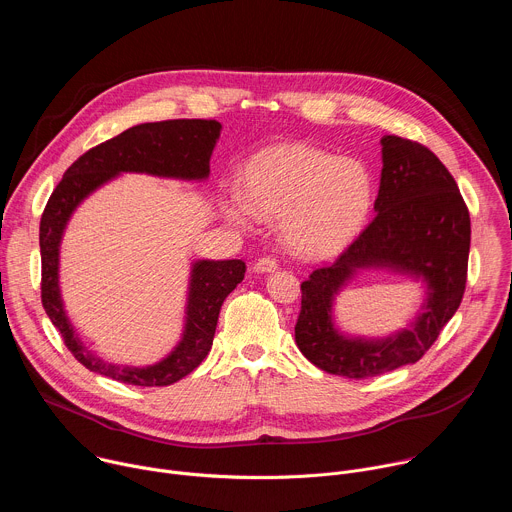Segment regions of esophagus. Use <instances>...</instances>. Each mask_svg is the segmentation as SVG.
Wrapping results in <instances>:
<instances>
[{
    "label": "esophagus",
    "mask_w": 512,
    "mask_h": 512,
    "mask_svg": "<svg viewBox=\"0 0 512 512\" xmlns=\"http://www.w3.org/2000/svg\"><path fill=\"white\" fill-rule=\"evenodd\" d=\"M277 269V261L271 259V257H261L255 261L253 265V271L255 273H273Z\"/></svg>",
    "instance_id": "obj_1"
}]
</instances>
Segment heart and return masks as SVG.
<instances>
[{
	"label": "heart",
	"instance_id": "b5f03b06",
	"mask_svg": "<svg viewBox=\"0 0 512 512\" xmlns=\"http://www.w3.org/2000/svg\"><path fill=\"white\" fill-rule=\"evenodd\" d=\"M371 204L373 178L360 160L332 158L306 143H277L249 160L243 196L229 194L223 214L237 227L255 216L281 221L291 253L324 259L358 235Z\"/></svg>",
	"mask_w": 512,
	"mask_h": 512
}]
</instances>
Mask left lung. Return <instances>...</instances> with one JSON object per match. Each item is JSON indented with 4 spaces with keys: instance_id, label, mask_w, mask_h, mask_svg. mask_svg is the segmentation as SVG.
<instances>
[{
    "instance_id": "obj_1",
    "label": "left lung",
    "mask_w": 512,
    "mask_h": 512,
    "mask_svg": "<svg viewBox=\"0 0 512 512\" xmlns=\"http://www.w3.org/2000/svg\"><path fill=\"white\" fill-rule=\"evenodd\" d=\"M383 170L375 218L328 267L302 283L296 344L318 369L367 379L417 362L460 308L468 253L470 214L456 180L421 143L383 135ZM391 270L419 280L424 302L410 324L382 337L339 330L333 304L360 271Z\"/></svg>"
}]
</instances>
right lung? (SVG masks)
<instances>
[{"instance_id": "1", "label": "right lung", "mask_w": 512, "mask_h": 512, "mask_svg": "<svg viewBox=\"0 0 512 512\" xmlns=\"http://www.w3.org/2000/svg\"><path fill=\"white\" fill-rule=\"evenodd\" d=\"M223 125L206 119L141 123L97 145L72 164L52 192L40 221L42 306L68 350L93 373L137 387H166L190 375L206 358L218 312L243 281L241 259H198L190 265L184 328L176 346L148 367L107 362L89 350L68 320L60 294V245L75 210L101 186L121 174H148L184 182H202L210 174V156Z\"/></svg>"}]
</instances>
